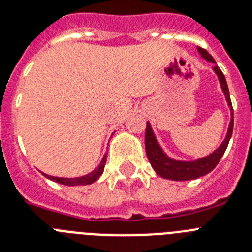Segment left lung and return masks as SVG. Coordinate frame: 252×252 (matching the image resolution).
Segmentation results:
<instances>
[{
	"label": "left lung",
	"mask_w": 252,
	"mask_h": 252,
	"mask_svg": "<svg viewBox=\"0 0 252 252\" xmlns=\"http://www.w3.org/2000/svg\"><path fill=\"white\" fill-rule=\"evenodd\" d=\"M198 50L199 53L202 54V57L206 58L207 61L216 63L212 56H211L206 49H203V48L198 46ZM213 70H215V72H216L217 76H219V80H220L221 83V88H222V91H224L226 101H228L231 110V121L230 125H229L226 138H225V140L222 142V144H221L213 154L207 156V158H199V160L196 161H176L172 160V158H169L168 156L162 152L161 147L158 146V140L155 138L154 131H152V128H151V125L147 122L146 136H144V140H146L147 158L150 160L152 168H154L158 176H161L162 178L173 181H190L195 180V178H199V177L206 176V174H208L209 172H212L213 169L216 168V165L219 164V161H220V158H222L224 152L226 151V147H228L229 140H230L231 134H233V125H234L233 106H231L230 94H229V88L228 84H226V80H225L224 74H222V71H221L219 66H213Z\"/></svg>",
	"instance_id": "8db88e82"
}]
</instances>
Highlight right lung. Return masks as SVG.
Returning <instances> with one entry per match:
<instances>
[{
  "label": "right lung",
  "instance_id": "right-lung-1",
  "mask_svg": "<svg viewBox=\"0 0 252 252\" xmlns=\"http://www.w3.org/2000/svg\"><path fill=\"white\" fill-rule=\"evenodd\" d=\"M106 162V155L102 158L101 162L98 165V168H96L92 173L87 174V176L78 177V178H60V177H53V176H45L49 178V180L54 181V182L61 183V185H66V186H79V185H90V183L94 182V181L98 180V177L101 176L102 172H104V166H105Z\"/></svg>",
  "mask_w": 252,
  "mask_h": 252
}]
</instances>
